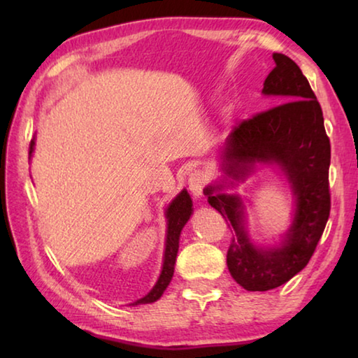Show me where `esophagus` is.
Returning <instances> with one entry per match:
<instances>
[{
    "mask_svg": "<svg viewBox=\"0 0 358 358\" xmlns=\"http://www.w3.org/2000/svg\"><path fill=\"white\" fill-rule=\"evenodd\" d=\"M208 177L207 173L202 172V171H194L189 175V180H187V185H189V191L191 194L196 199H201L202 197V192H203V187L207 185Z\"/></svg>",
    "mask_w": 358,
    "mask_h": 358,
    "instance_id": "34e87169",
    "label": "esophagus"
}]
</instances>
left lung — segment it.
I'll use <instances>...</instances> for the list:
<instances>
[{"label":"left lung","instance_id":"1","mask_svg":"<svg viewBox=\"0 0 358 358\" xmlns=\"http://www.w3.org/2000/svg\"><path fill=\"white\" fill-rule=\"evenodd\" d=\"M273 59L276 66L265 78L262 93L284 104L235 126L221 155L224 175L203 189L208 203L234 230L227 251L230 275L252 292L280 287L305 268L330 215V141L322 108L299 66L282 53H273ZM257 164L278 166L294 197L291 226L273 247L253 243L243 199L223 192L250 176Z\"/></svg>","mask_w":358,"mask_h":358}]
</instances>
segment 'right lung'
Wrapping results in <instances>:
<instances>
[{
    "label": "right lung",
    "instance_id": "1",
    "mask_svg": "<svg viewBox=\"0 0 358 358\" xmlns=\"http://www.w3.org/2000/svg\"><path fill=\"white\" fill-rule=\"evenodd\" d=\"M34 138L29 143V157L33 156L34 151ZM192 215V201L191 196L186 189L180 191V194L173 201L167 205L166 208V220H167V230H166V248H164V257H162V268L161 275L157 278L156 284L150 292L138 299L137 301L131 303V306L136 305H147V303H153L161 299L164 294L169 284L172 281L173 270H175V260H177V252L180 246V235L181 230L186 226Z\"/></svg>",
    "mask_w": 358,
    "mask_h": 358
}]
</instances>
